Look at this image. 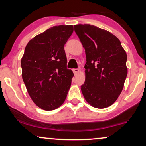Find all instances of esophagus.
I'll return each mask as SVG.
<instances>
[{
    "label": "esophagus",
    "instance_id": "34e87169",
    "mask_svg": "<svg viewBox=\"0 0 146 146\" xmlns=\"http://www.w3.org/2000/svg\"><path fill=\"white\" fill-rule=\"evenodd\" d=\"M72 71H73V72H74V74H78L80 72V70L78 68H74V69L72 70Z\"/></svg>",
    "mask_w": 146,
    "mask_h": 146
}]
</instances>
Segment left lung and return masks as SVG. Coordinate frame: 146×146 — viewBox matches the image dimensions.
Here are the masks:
<instances>
[{"label": "left lung", "mask_w": 146, "mask_h": 146, "mask_svg": "<svg viewBox=\"0 0 146 146\" xmlns=\"http://www.w3.org/2000/svg\"><path fill=\"white\" fill-rule=\"evenodd\" d=\"M74 27L86 56L82 92L93 107H108L122 91L127 74L126 53L119 39L106 30L91 25Z\"/></svg>", "instance_id": "left-lung-1"}]
</instances>
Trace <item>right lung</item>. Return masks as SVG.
Listing matches in <instances>:
<instances>
[{"instance_id":"right-lung-1","label":"right lung","mask_w":146,"mask_h":146,"mask_svg":"<svg viewBox=\"0 0 146 146\" xmlns=\"http://www.w3.org/2000/svg\"><path fill=\"white\" fill-rule=\"evenodd\" d=\"M73 33L72 25L55 26L31 40L21 60L22 76L36 105L46 111L64 103L73 72L66 67L65 44Z\"/></svg>"}]
</instances>
